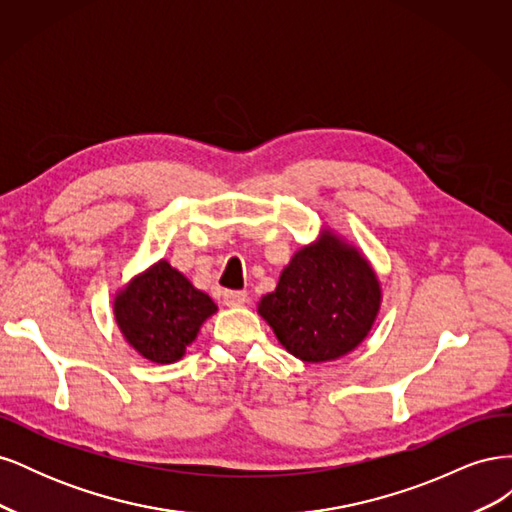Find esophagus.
Segmentation results:
<instances>
[{
    "label": "esophagus",
    "instance_id": "1",
    "mask_svg": "<svg viewBox=\"0 0 512 512\" xmlns=\"http://www.w3.org/2000/svg\"><path fill=\"white\" fill-rule=\"evenodd\" d=\"M222 301H224V305H228V307L245 305V303H247V292H243V290H224Z\"/></svg>",
    "mask_w": 512,
    "mask_h": 512
}]
</instances>
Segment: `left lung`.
Returning a JSON list of instances; mask_svg holds the SVG:
<instances>
[{"label":"left lung","instance_id":"8db88e82","mask_svg":"<svg viewBox=\"0 0 512 512\" xmlns=\"http://www.w3.org/2000/svg\"><path fill=\"white\" fill-rule=\"evenodd\" d=\"M382 286L359 247L322 228L301 245L258 314L292 356L305 363L337 361L363 344L378 318Z\"/></svg>","mask_w":512,"mask_h":512}]
</instances>
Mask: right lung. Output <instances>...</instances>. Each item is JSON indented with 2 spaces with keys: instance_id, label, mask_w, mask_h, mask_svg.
<instances>
[{
  "instance_id": "1",
  "label": "right lung",
  "mask_w": 512,
  "mask_h": 512,
  "mask_svg": "<svg viewBox=\"0 0 512 512\" xmlns=\"http://www.w3.org/2000/svg\"><path fill=\"white\" fill-rule=\"evenodd\" d=\"M218 312L207 292L168 260L153 262L115 292L113 314L123 339L151 363L168 365L185 354L203 322Z\"/></svg>"
}]
</instances>
